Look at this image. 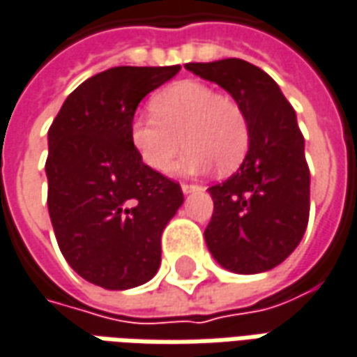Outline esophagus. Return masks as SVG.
<instances>
[{
  "mask_svg": "<svg viewBox=\"0 0 357 357\" xmlns=\"http://www.w3.org/2000/svg\"><path fill=\"white\" fill-rule=\"evenodd\" d=\"M181 191L188 195V193H195V191H202L199 185H193V183H181Z\"/></svg>",
  "mask_w": 357,
  "mask_h": 357,
  "instance_id": "esophagus-1",
  "label": "esophagus"
}]
</instances>
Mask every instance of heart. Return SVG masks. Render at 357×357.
<instances>
[{
	"label": "heart",
	"mask_w": 357,
	"mask_h": 357,
	"mask_svg": "<svg viewBox=\"0 0 357 357\" xmlns=\"http://www.w3.org/2000/svg\"><path fill=\"white\" fill-rule=\"evenodd\" d=\"M154 114H136L130 122V142L140 160L154 172L166 174L176 155L190 148L176 174L195 176L213 164L227 174L249 150V122L243 108L215 89L181 80L152 98Z\"/></svg>",
	"instance_id": "1"
}]
</instances>
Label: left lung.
<instances>
[{
  "instance_id": "left-lung-1",
  "label": "left lung",
  "mask_w": 357,
  "mask_h": 357,
  "mask_svg": "<svg viewBox=\"0 0 357 357\" xmlns=\"http://www.w3.org/2000/svg\"><path fill=\"white\" fill-rule=\"evenodd\" d=\"M185 68L225 89L249 122V150L239 172L207 190L213 199L207 249L231 273L271 271L298 247L308 225L310 172L296 112L277 82L243 59Z\"/></svg>"
}]
</instances>
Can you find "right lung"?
<instances>
[{
	"instance_id": "right-lung-1",
	"label": "right lung",
	"mask_w": 357,
	"mask_h": 357,
	"mask_svg": "<svg viewBox=\"0 0 357 357\" xmlns=\"http://www.w3.org/2000/svg\"><path fill=\"white\" fill-rule=\"evenodd\" d=\"M174 67H114L68 94L49 128V215L73 271L108 290L148 282L162 263V233L183 193L146 166L130 142L140 100Z\"/></svg>"
}]
</instances>
